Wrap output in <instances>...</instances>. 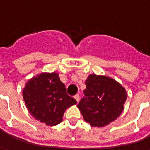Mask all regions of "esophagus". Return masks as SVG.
I'll list each match as a JSON object with an SVG mask.
<instances>
[{
    "mask_svg": "<svg viewBox=\"0 0 150 150\" xmlns=\"http://www.w3.org/2000/svg\"><path fill=\"white\" fill-rule=\"evenodd\" d=\"M74 98H75V100L77 101V102H79V94L75 95V96H74Z\"/></svg>",
    "mask_w": 150,
    "mask_h": 150,
    "instance_id": "34e87169",
    "label": "esophagus"
}]
</instances>
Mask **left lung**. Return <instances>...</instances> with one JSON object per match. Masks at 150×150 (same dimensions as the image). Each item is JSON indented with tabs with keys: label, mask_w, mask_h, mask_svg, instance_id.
<instances>
[{
	"label": "left lung",
	"mask_w": 150,
	"mask_h": 150,
	"mask_svg": "<svg viewBox=\"0 0 150 150\" xmlns=\"http://www.w3.org/2000/svg\"><path fill=\"white\" fill-rule=\"evenodd\" d=\"M84 96L77 107L86 122L93 127H104L116 120L124 111L125 88L106 75L91 74L85 81Z\"/></svg>",
	"instance_id": "obj_1"
}]
</instances>
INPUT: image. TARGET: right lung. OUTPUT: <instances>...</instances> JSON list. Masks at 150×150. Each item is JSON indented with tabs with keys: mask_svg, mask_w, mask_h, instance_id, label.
Masks as SVG:
<instances>
[{
	"mask_svg": "<svg viewBox=\"0 0 150 150\" xmlns=\"http://www.w3.org/2000/svg\"><path fill=\"white\" fill-rule=\"evenodd\" d=\"M22 96L31 116L48 126L62 122L66 109L77 104L67 94L65 85L55 71L42 72L30 79Z\"/></svg>",
	"mask_w": 150,
	"mask_h": 150,
	"instance_id": "right-lung-1",
	"label": "right lung"
}]
</instances>
